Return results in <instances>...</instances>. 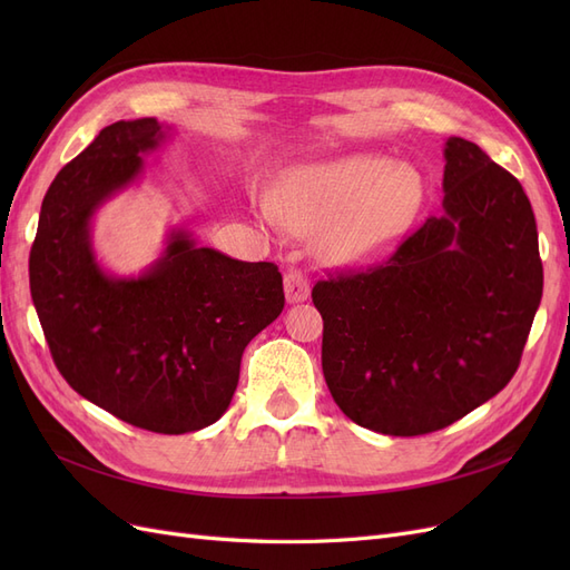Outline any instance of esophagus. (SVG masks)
Listing matches in <instances>:
<instances>
[{"mask_svg": "<svg viewBox=\"0 0 570 570\" xmlns=\"http://www.w3.org/2000/svg\"><path fill=\"white\" fill-rule=\"evenodd\" d=\"M283 283H285V297L289 304L304 302L308 297V292H312V285H308V278L302 271H287Z\"/></svg>", "mask_w": 570, "mask_h": 570, "instance_id": "obj_1", "label": "esophagus"}]
</instances>
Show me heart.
I'll list each match as a JSON object with an SVG mask.
<instances>
[{
	"instance_id": "obj_1",
	"label": "heart",
	"mask_w": 570,
	"mask_h": 570,
	"mask_svg": "<svg viewBox=\"0 0 570 570\" xmlns=\"http://www.w3.org/2000/svg\"><path fill=\"white\" fill-rule=\"evenodd\" d=\"M421 204V180L409 166L347 157L289 174L271 199V214L295 233H318L337 262H358L394 243Z\"/></svg>"
}]
</instances>
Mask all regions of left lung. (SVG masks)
<instances>
[{
    "label": "left lung",
    "instance_id": "left-lung-1",
    "mask_svg": "<svg viewBox=\"0 0 570 570\" xmlns=\"http://www.w3.org/2000/svg\"><path fill=\"white\" fill-rule=\"evenodd\" d=\"M444 214L366 271L314 285L323 375L356 425L435 433L504 390L542 299L538 226L521 183L475 142L444 145Z\"/></svg>",
    "mask_w": 570,
    "mask_h": 570
}]
</instances>
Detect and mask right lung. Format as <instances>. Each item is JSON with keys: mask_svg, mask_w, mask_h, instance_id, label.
Segmentation results:
<instances>
[{"mask_svg": "<svg viewBox=\"0 0 570 570\" xmlns=\"http://www.w3.org/2000/svg\"><path fill=\"white\" fill-rule=\"evenodd\" d=\"M157 118L118 120L68 161L42 199L30 295L51 358L85 400L135 428L183 435L226 413L247 344L281 316L283 275L174 230L137 278L99 268L90 220L164 142Z\"/></svg>", "mask_w": 570, "mask_h": 570, "instance_id": "obj_1", "label": "right lung"}]
</instances>
